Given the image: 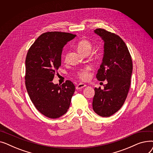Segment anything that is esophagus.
I'll list each match as a JSON object with an SVG mask.
<instances>
[{
  "label": "esophagus",
  "instance_id": "1",
  "mask_svg": "<svg viewBox=\"0 0 153 153\" xmlns=\"http://www.w3.org/2000/svg\"><path fill=\"white\" fill-rule=\"evenodd\" d=\"M85 86H86V85H85V84H83V83H79V84H77V85H76V89H77V90H79V89H82V88L85 87Z\"/></svg>",
  "mask_w": 153,
  "mask_h": 153
}]
</instances>
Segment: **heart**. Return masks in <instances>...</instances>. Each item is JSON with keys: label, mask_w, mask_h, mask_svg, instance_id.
I'll return each mask as SVG.
<instances>
[{"label": "heart", "mask_w": 153, "mask_h": 153, "mask_svg": "<svg viewBox=\"0 0 153 153\" xmlns=\"http://www.w3.org/2000/svg\"><path fill=\"white\" fill-rule=\"evenodd\" d=\"M77 48L78 51L84 54H89L92 50V45L91 42L89 40L83 39L80 40L77 43ZM90 70L91 68L89 67H86L83 69H81L78 71L77 76V77L81 79L82 81H85L90 76Z\"/></svg>", "instance_id": "1"}]
</instances>
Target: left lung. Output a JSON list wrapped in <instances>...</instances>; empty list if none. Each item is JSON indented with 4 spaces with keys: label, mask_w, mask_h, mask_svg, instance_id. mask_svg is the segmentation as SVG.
<instances>
[{
    "label": "left lung",
    "mask_w": 153,
    "mask_h": 153,
    "mask_svg": "<svg viewBox=\"0 0 153 153\" xmlns=\"http://www.w3.org/2000/svg\"><path fill=\"white\" fill-rule=\"evenodd\" d=\"M95 33L104 42L102 62L96 75L99 81H107L104 89L95 88L92 102L94 111L103 117H108L118 111L126 99L131 83L133 63L130 53L118 35L104 29Z\"/></svg>",
    "instance_id": "left-lung-1"
}]
</instances>
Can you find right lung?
I'll use <instances>...</instances> for the list:
<instances>
[{
  "mask_svg": "<svg viewBox=\"0 0 153 153\" xmlns=\"http://www.w3.org/2000/svg\"><path fill=\"white\" fill-rule=\"evenodd\" d=\"M76 35L59 31L46 32L31 46L25 60V85L36 108L43 115L57 118L69 108L75 86L71 81L62 85L52 82L61 64L62 48Z\"/></svg>",
  "mask_w": 153,
  "mask_h": 153,
  "instance_id": "obj_1",
  "label": "right lung"
}]
</instances>
